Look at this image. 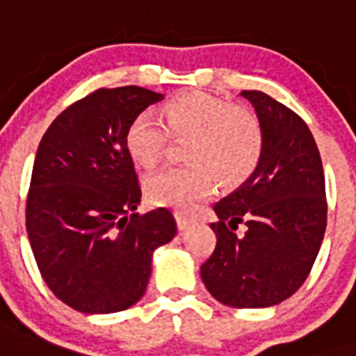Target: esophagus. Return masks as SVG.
<instances>
[{"mask_svg": "<svg viewBox=\"0 0 356 356\" xmlns=\"http://www.w3.org/2000/svg\"><path fill=\"white\" fill-rule=\"evenodd\" d=\"M175 220H177V227L181 229V231H184V229L192 223V218H188L186 214H183V212H177V214H175Z\"/></svg>", "mask_w": 356, "mask_h": 356, "instance_id": "34e87169", "label": "esophagus"}]
</instances>
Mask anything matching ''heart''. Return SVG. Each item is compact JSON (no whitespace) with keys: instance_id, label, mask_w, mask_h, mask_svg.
<instances>
[{"instance_id":"b5f03b06","label":"heart","mask_w":356,"mask_h":356,"mask_svg":"<svg viewBox=\"0 0 356 356\" xmlns=\"http://www.w3.org/2000/svg\"><path fill=\"white\" fill-rule=\"evenodd\" d=\"M162 122L142 113L131 122L125 145L142 168H155L168 145V133L188 136L184 144L186 166L166 168L145 181L153 205L190 211L212 194L214 184L234 188L245 183L262 156V129L253 113L234 107L207 92H186L164 103Z\"/></svg>"}]
</instances>
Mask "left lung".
Here are the masks:
<instances>
[{
    "mask_svg": "<svg viewBox=\"0 0 356 356\" xmlns=\"http://www.w3.org/2000/svg\"><path fill=\"white\" fill-rule=\"evenodd\" d=\"M242 96L259 118L262 156L251 179L214 205L218 240L201 279L220 303L264 309L290 298L312 270L327 227L325 175L301 116L264 92Z\"/></svg>",
    "mask_w": 356,
    "mask_h": 356,
    "instance_id": "8db88e82",
    "label": "left lung"
}]
</instances>
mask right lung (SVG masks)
<instances>
[{"label": "right lung", "mask_w": 356, "mask_h": 356, "mask_svg": "<svg viewBox=\"0 0 356 356\" xmlns=\"http://www.w3.org/2000/svg\"><path fill=\"white\" fill-rule=\"evenodd\" d=\"M162 94L142 86L97 88L64 108L42 136L25 225L42 279L85 314L133 307L151 257L177 233L168 209L138 214L142 200L125 134Z\"/></svg>", "instance_id": "right-lung-1"}]
</instances>
